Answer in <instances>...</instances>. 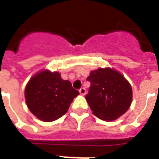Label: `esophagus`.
I'll return each instance as SVG.
<instances>
[{
	"label": "esophagus",
	"instance_id": "1",
	"mask_svg": "<svg viewBox=\"0 0 159 159\" xmlns=\"http://www.w3.org/2000/svg\"><path fill=\"white\" fill-rule=\"evenodd\" d=\"M79 92L82 96H84V95L87 93V91H86V89H85L84 87H82V88L79 90Z\"/></svg>",
	"mask_w": 159,
	"mask_h": 159
}]
</instances>
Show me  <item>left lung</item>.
I'll use <instances>...</instances> for the list:
<instances>
[{
    "label": "left lung",
    "instance_id": "8db88e82",
    "mask_svg": "<svg viewBox=\"0 0 159 159\" xmlns=\"http://www.w3.org/2000/svg\"><path fill=\"white\" fill-rule=\"evenodd\" d=\"M86 99L93 114L103 120H115L127 111L132 101V88L125 77L111 68L92 71Z\"/></svg>",
    "mask_w": 159,
    "mask_h": 159
}]
</instances>
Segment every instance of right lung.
<instances>
[{"instance_id": "right-lung-1", "label": "right lung", "mask_w": 159, "mask_h": 159, "mask_svg": "<svg viewBox=\"0 0 159 159\" xmlns=\"http://www.w3.org/2000/svg\"><path fill=\"white\" fill-rule=\"evenodd\" d=\"M26 104L31 113L40 120L50 122L67 113L73 98L79 92L57 72H39L27 84L25 91Z\"/></svg>"}]
</instances>
